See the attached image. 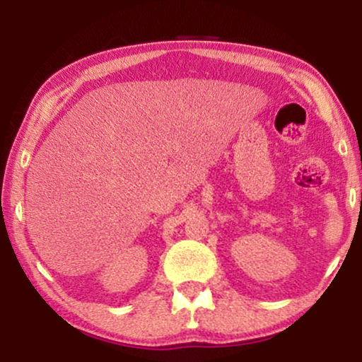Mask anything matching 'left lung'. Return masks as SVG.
I'll return each instance as SVG.
<instances>
[{
    "mask_svg": "<svg viewBox=\"0 0 362 362\" xmlns=\"http://www.w3.org/2000/svg\"><path fill=\"white\" fill-rule=\"evenodd\" d=\"M361 204H362V194H361Z\"/></svg>",
    "mask_w": 362,
    "mask_h": 362,
    "instance_id": "left-lung-1",
    "label": "left lung"
}]
</instances>
